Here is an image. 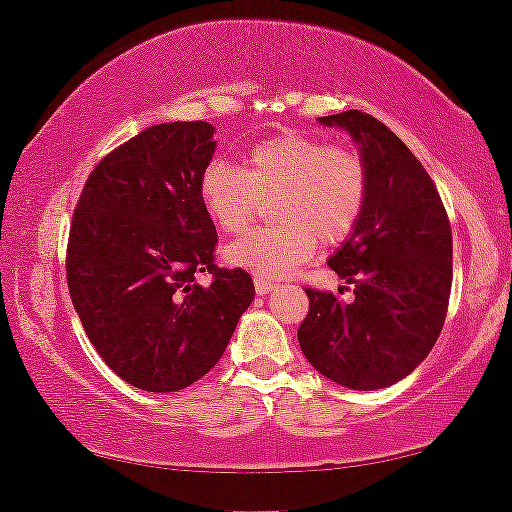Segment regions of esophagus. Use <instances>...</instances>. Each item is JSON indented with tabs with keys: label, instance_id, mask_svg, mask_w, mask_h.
Listing matches in <instances>:
<instances>
[{
	"label": "esophagus",
	"instance_id": "esophagus-1",
	"mask_svg": "<svg viewBox=\"0 0 512 512\" xmlns=\"http://www.w3.org/2000/svg\"><path fill=\"white\" fill-rule=\"evenodd\" d=\"M254 286H256L258 296H265V293H270L272 289H275V284L268 282V279H263V277H256L254 279Z\"/></svg>",
	"mask_w": 512,
	"mask_h": 512
}]
</instances>
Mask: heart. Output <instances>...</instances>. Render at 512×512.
Listing matches in <instances>:
<instances>
[{
    "mask_svg": "<svg viewBox=\"0 0 512 512\" xmlns=\"http://www.w3.org/2000/svg\"><path fill=\"white\" fill-rule=\"evenodd\" d=\"M198 193L209 221L223 233L242 230L263 200L277 198L272 214L279 223L237 237L223 258L258 277H284L310 261L317 242L335 247L354 233L366 212L368 167L352 146L289 130L251 146L242 167L209 160Z\"/></svg>",
    "mask_w": 512,
    "mask_h": 512,
    "instance_id": "1",
    "label": "heart"
}]
</instances>
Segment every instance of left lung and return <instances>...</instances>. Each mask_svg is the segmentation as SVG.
<instances>
[{"label":"left lung","instance_id":"8db88e82","mask_svg":"<svg viewBox=\"0 0 512 512\" xmlns=\"http://www.w3.org/2000/svg\"><path fill=\"white\" fill-rule=\"evenodd\" d=\"M319 121L345 128L361 144L368 202L359 226L328 261L354 286L352 303L305 289L310 310L298 342L328 380L373 391L410 375L443 331L452 228L429 172L387 125L356 109Z\"/></svg>","mask_w":512,"mask_h":512}]
</instances>
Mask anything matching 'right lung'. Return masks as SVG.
I'll use <instances>...</instances> for the list:
<instances>
[{"instance_id": "right-lung-1", "label": "right lung", "mask_w": 512, "mask_h": 512, "mask_svg": "<svg viewBox=\"0 0 512 512\" xmlns=\"http://www.w3.org/2000/svg\"><path fill=\"white\" fill-rule=\"evenodd\" d=\"M212 132L177 121L128 139L90 172L69 226L67 286L83 331L144 391L209 373L254 300L249 272L214 263L219 237L198 193Z\"/></svg>"}]
</instances>
